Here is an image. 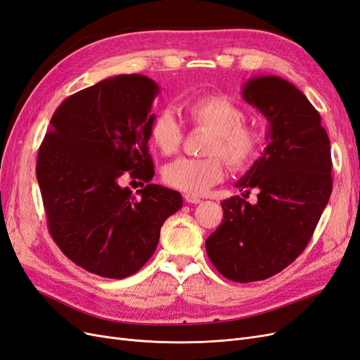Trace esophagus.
<instances>
[{
	"instance_id": "1",
	"label": "esophagus",
	"mask_w": 360,
	"mask_h": 360,
	"mask_svg": "<svg viewBox=\"0 0 360 360\" xmlns=\"http://www.w3.org/2000/svg\"><path fill=\"white\" fill-rule=\"evenodd\" d=\"M184 201L189 202V204H200L201 198L195 197V195H189V193H184Z\"/></svg>"
}]
</instances>
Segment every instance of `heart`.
<instances>
[{
	"mask_svg": "<svg viewBox=\"0 0 360 360\" xmlns=\"http://www.w3.org/2000/svg\"><path fill=\"white\" fill-rule=\"evenodd\" d=\"M189 123L210 130L205 143L207 158H180L169 162L162 179L169 188L189 195H202L224 179L225 162L233 169H243L252 163L261 148L263 135L245 124L246 114L231 97L222 93H205L183 105ZM148 136L162 155H174L183 141V129L174 115L162 110L150 118Z\"/></svg>",
	"mask_w": 360,
	"mask_h": 360,
	"instance_id": "heart-1",
	"label": "heart"
}]
</instances>
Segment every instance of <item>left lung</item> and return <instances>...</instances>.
Returning a JSON list of instances; mask_svg holds the SVG:
<instances>
[{
	"instance_id": "8db88e82",
	"label": "left lung",
	"mask_w": 360,
	"mask_h": 360,
	"mask_svg": "<svg viewBox=\"0 0 360 360\" xmlns=\"http://www.w3.org/2000/svg\"><path fill=\"white\" fill-rule=\"evenodd\" d=\"M243 99L269 122L264 153L236 183L258 189V201H222V224L205 250L226 279L254 282L279 274L308 246L332 193V156L320 114L288 81L249 79Z\"/></svg>"
}]
</instances>
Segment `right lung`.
<instances>
[{
  "label": "right lung",
  "mask_w": 360,
  "mask_h": 360,
  "mask_svg": "<svg viewBox=\"0 0 360 360\" xmlns=\"http://www.w3.org/2000/svg\"><path fill=\"white\" fill-rule=\"evenodd\" d=\"M158 93L144 75L103 79L61 102L40 144L36 176L48 230L90 274H136L155 254L163 222L181 209L177 191L149 183L135 198L119 186L126 170L146 182L155 176L148 123Z\"/></svg>",
  "instance_id": "obj_1"
}]
</instances>
